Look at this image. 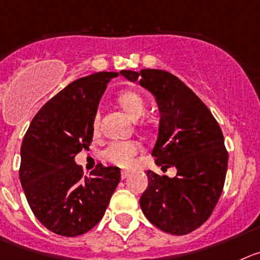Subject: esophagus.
<instances>
[{
	"mask_svg": "<svg viewBox=\"0 0 260 260\" xmlns=\"http://www.w3.org/2000/svg\"><path fill=\"white\" fill-rule=\"evenodd\" d=\"M131 176V172L129 171H122V179L128 178Z\"/></svg>",
	"mask_w": 260,
	"mask_h": 260,
	"instance_id": "1",
	"label": "esophagus"
}]
</instances>
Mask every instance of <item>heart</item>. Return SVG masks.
Instances as JSON below:
<instances>
[{
	"label": "heart",
	"mask_w": 260,
	"mask_h": 260,
	"mask_svg": "<svg viewBox=\"0 0 260 260\" xmlns=\"http://www.w3.org/2000/svg\"><path fill=\"white\" fill-rule=\"evenodd\" d=\"M118 103L123 108V110L128 114L132 119H138L144 115L146 110V103L145 99L136 91H123L119 93ZM93 132H97L99 128V115L93 119ZM138 144L136 141H114L108 145L104 150L103 155L105 160L119 167H128L133 161L135 156L138 152Z\"/></svg>",
	"instance_id": "heart-1"
}]
</instances>
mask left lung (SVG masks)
<instances>
[{"label":"left lung","instance_id":"1","mask_svg":"<svg viewBox=\"0 0 260 260\" xmlns=\"http://www.w3.org/2000/svg\"><path fill=\"white\" fill-rule=\"evenodd\" d=\"M120 74L138 81L155 97L160 120L151 155L161 169H177L173 178L146 172L142 212L161 231L190 234L210 217L224 185L229 154L219 124L207 105L171 73L142 69Z\"/></svg>","mask_w":260,"mask_h":260}]
</instances>
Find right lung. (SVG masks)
<instances>
[{
	"instance_id": "right-lung-1",
	"label": "right lung",
	"mask_w": 260,
	"mask_h": 260,
	"mask_svg": "<svg viewBox=\"0 0 260 260\" xmlns=\"http://www.w3.org/2000/svg\"><path fill=\"white\" fill-rule=\"evenodd\" d=\"M116 75L100 72L72 82L42 106L24 136L21 187L33 214L53 234L74 237L93 229L120 181L118 167L101 164L82 177L74 160L91 145L97 108Z\"/></svg>"
}]
</instances>
